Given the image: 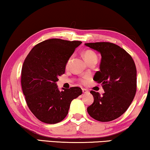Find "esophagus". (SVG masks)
Here are the masks:
<instances>
[{
  "label": "esophagus",
  "instance_id": "obj_1",
  "mask_svg": "<svg viewBox=\"0 0 150 150\" xmlns=\"http://www.w3.org/2000/svg\"><path fill=\"white\" fill-rule=\"evenodd\" d=\"M82 92H83V93H88V91L86 89H85V88H83L82 89Z\"/></svg>",
  "mask_w": 150,
  "mask_h": 150
}]
</instances>
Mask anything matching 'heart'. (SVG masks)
Segmentation results:
<instances>
[{"instance_id": "obj_1", "label": "heart", "mask_w": 150, "mask_h": 150, "mask_svg": "<svg viewBox=\"0 0 150 150\" xmlns=\"http://www.w3.org/2000/svg\"><path fill=\"white\" fill-rule=\"evenodd\" d=\"M83 56L84 59H85V60L88 63H89L90 62H91L92 60H97V55L94 53L93 51H92V50H86V51H84L83 52ZM71 60V58H70L67 61V64H69V62H70V61ZM87 77H84L83 79H81V81L83 82H85L86 79H87Z\"/></svg>"}]
</instances>
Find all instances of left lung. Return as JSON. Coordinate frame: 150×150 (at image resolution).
<instances>
[{"instance_id":"8db88e82","label":"left lung","mask_w":150,"mask_h":150,"mask_svg":"<svg viewBox=\"0 0 150 150\" xmlns=\"http://www.w3.org/2000/svg\"><path fill=\"white\" fill-rule=\"evenodd\" d=\"M101 55L100 71L94 80L101 83L105 93L90 92L94 102L87 108L92 118L109 122L121 116L131 104L137 91V69L129 54L109 42L85 43Z\"/></svg>"}]
</instances>
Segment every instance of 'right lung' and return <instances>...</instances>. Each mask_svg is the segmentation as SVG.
Segmentation results:
<instances>
[{
	"label": "right lung",
	"mask_w": 150,
	"mask_h": 150,
	"mask_svg": "<svg viewBox=\"0 0 150 150\" xmlns=\"http://www.w3.org/2000/svg\"><path fill=\"white\" fill-rule=\"evenodd\" d=\"M82 43L60 39L45 40L34 47L25 59L21 83L28 108L40 121L56 124L68 114L71 101L82 94L79 87L60 91L56 82L67 61Z\"/></svg>",
	"instance_id": "obj_1"
}]
</instances>
